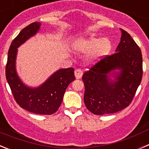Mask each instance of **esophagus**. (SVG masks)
<instances>
[{
  "mask_svg": "<svg viewBox=\"0 0 149 149\" xmlns=\"http://www.w3.org/2000/svg\"><path fill=\"white\" fill-rule=\"evenodd\" d=\"M74 75H75L76 79H80L81 78L83 75V72L81 70V69H76L74 71Z\"/></svg>",
  "mask_w": 149,
  "mask_h": 149,
  "instance_id": "34e87169",
  "label": "esophagus"
}]
</instances>
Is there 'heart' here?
<instances>
[{
  "instance_id": "obj_1",
  "label": "heart",
  "mask_w": 149,
  "mask_h": 149,
  "mask_svg": "<svg viewBox=\"0 0 149 149\" xmlns=\"http://www.w3.org/2000/svg\"><path fill=\"white\" fill-rule=\"evenodd\" d=\"M73 48L80 53H89L86 61L93 64L109 54L112 49V42L107 38L81 37L74 41Z\"/></svg>"
}]
</instances>
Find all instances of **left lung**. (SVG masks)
<instances>
[{
	"label": "left lung",
	"instance_id": "8db88e82",
	"mask_svg": "<svg viewBox=\"0 0 149 149\" xmlns=\"http://www.w3.org/2000/svg\"><path fill=\"white\" fill-rule=\"evenodd\" d=\"M120 30L116 53L105 56L83 74L84 103L95 115L113 113L127 107L141 83L140 48L128 33Z\"/></svg>",
	"mask_w": 149,
	"mask_h": 149
}]
</instances>
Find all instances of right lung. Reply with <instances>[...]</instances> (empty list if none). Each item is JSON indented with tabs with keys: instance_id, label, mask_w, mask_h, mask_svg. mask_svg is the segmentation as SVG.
<instances>
[{
	"instance_id": "add662e5",
	"label": "right lung",
	"mask_w": 149,
	"mask_h": 149,
	"mask_svg": "<svg viewBox=\"0 0 149 149\" xmlns=\"http://www.w3.org/2000/svg\"><path fill=\"white\" fill-rule=\"evenodd\" d=\"M40 22H33L24 27L12 42L8 51L6 78L18 104L36 114L51 115L60 107L68 86L75 80L73 68H61L52 74L38 87L27 86L16 72L18 48L39 32Z\"/></svg>"
}]
</instances>
